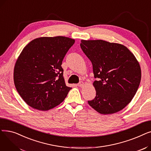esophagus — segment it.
<instances>
[{
  "label": "esophagus",
  "instance_id": "1",
  "mask_svg": "<svg viewBox=\"0 0 151 151\" xmlns=\"http://www.w3.org/2000/svg\"><path fill=\"white\" fill-rule=\"evenodd\" d=\"M77 86H79V87H81V88H82V87H83V86H84V84L83 82L81 81V82H80V83H79L77 84Z\"/></svg>",
  "mask_w": 151,
  "mask_h": 151
}]
</instances>
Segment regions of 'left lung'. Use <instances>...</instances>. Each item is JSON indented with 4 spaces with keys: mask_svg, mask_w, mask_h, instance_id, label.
<instances>
[{
    "mask_svg": "<svg viewBox=\"0 0 151 151\" xmlns=\"http://www.w3.org/2000/svg\"><path fill=\"white\" fill-rule=\"evenodd\" d=\"M80 46L91 61L96 96L89 105L102 114L124 109L131 101L140 84L138 62L125 46L101 40L81 41Z\"/></svg>",
    "mask_w": 151,
    "mask_h": 151,
    "instance_id": "left-lung-1",
    "label": "left lung"
}]
</instances>
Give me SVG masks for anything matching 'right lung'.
Here are the masks:
<instances>
[{"label": "right lung", "mask_w": 151, "mask_h": 151, "mask_svg": "<svg viewBox=\"0 0 151 151\" xmlns=\"http://www.w3.org/2000/svg\"><path fill=\"white\" fill-rule=\"evenodd\" d=\"M75 42L62 36L40 37L22 50L13 78L16 89L29 106L46 111L64 100L71 88L65 85L61 65Z\"/></svg>", "instance_id": "add662e5"}]
</instances>
